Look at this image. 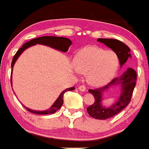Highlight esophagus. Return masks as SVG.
Masks as SVG:
<instances>
[{"label": "esophagus", "instance_id": "obj_1", "mask_svg": "<svg viewBox=\"0 0 149 149\" xmlns=\"http://www.w3.org/2000/svg\"><path fill=\"white\" fill-rule=\"evenodd\" d=\"M78 89H80V90H81V91H82V92H84V91H86V86H84V85H81V86H79Z\"/></svg>", "mask_w": 149, "mask_h": 149}]
</instances>
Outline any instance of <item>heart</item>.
<instances>
[{
  "instance_id": "obj_1",
  "label": "heart",
  "mask_w": 149,
  "mask_h": 149,
  "mask_svg": "<svg viewBox=\"0 0 149 149\" xmlns=\"http://www.w3.org/2000/svg\"><path fill=\"white\" fill-rule=\"evenodd\" d=\"M74 63L76 72L87 73L89 84L101 86L113 78L119 66V59L113 51L88 46L77 52Z\"/></svg>"
}]
</instances>
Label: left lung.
Listing matches in <instances>:
<instances>
[{"label":"left lung","instance_id":"8db88e82","mask_svg":"<svg viewBox=\"0 0 149 149\" xmlns=\"http://www.w3.org/2000/svg\"><path fill=\"white\" fill-rule=\"evenodd\" d=\"M98 42L104 43L116 53L122 66L131 57V50L122 42L113 39H98ZM136 73L134 69L127 68L119 77L113 79L107 85L96 89H89L95 98V102L88 107L86 110L90 116L96 119H107L114 116L126 107L131 101V96L136 85ZM116 86H120V93L115 102L110 107H105L102 104L103 94L105 91Z\"/></svg>","mask_w":149,"mask_h":149}]
</instances>
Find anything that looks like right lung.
Masks as SVG:
<instances>
[{"label": "right lung", "mask_w": 149, "mask_h": 149, "mask_svg": "<svg viewBox=\"0 0 149 149\" xmlns=\"http://www.w3.org/2000/svg\"><path fill=\"white\" fill-rule=\"evenodd\" d=\"M72 41L69 39H67L65 37H57V36H42V37L36 38V39H32L30 40V42H27L25 44H24L22 45V47L21 48L18 49V51H17L16 54H15L14 57L13 59V61H12L11 67H12V73H11V85H12V74H13V66H14V64L16 62L17 59L19 57L21 54L24 52V50H26L27 48H30L31 46L35 45L36 44H40V45H44L49 46L51 48H54L56 50H58V51H62V52H67L69 48V47L72 45ZM74 89V87H71L68 88V89L63 90L61 93H60V96L58 97V98L55 101L54 103L53 104V105L51 106V107H50L49 109L46 110H42V111H40V110H30L28 107H26L28 111H30V113H33L35 114H40V115H45V114H52L54 113L55 112H56L59 109L62 107L63 104V95L65 94V93L68 92V91H72Z\"/></svg>", "instance_id": "obj_1"}]
</instances>
